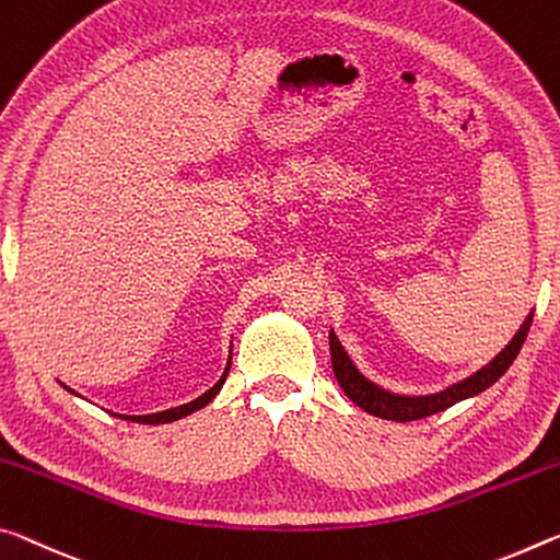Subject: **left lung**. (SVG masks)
<instances>
[{"label":"left lung","mask_w":560,"mask_h":560,"mask_svg":"<svg viewBox=\"0 0 560 560\" xmlns=\"http://www.w3.org/2000/svg\"><path fill=\"white\" fill-rule=\"evenodd\" d=\"M530 322H534V314L526 316V322L521 324V328L513 336L511 343L495 357L491 363H486L481 371H476L474 376H468L458 384L448 386L446 392L441 394H431V396H398L392 392H384V388L371 384L369 378H363L357 366H353L349 353L343 351V346L336 339L334 331H328V346H331V366H334V376L339 381V386L343 388V394L351 398L353 404L371 416H378V419L386 421H416V419H425V416H433L439 411H446L464 398L478 396L486 392L488 386H493L499 381L513 359L518 357L523 341H526Z\"/></svg>","instance_id":"1"}]
</instances>
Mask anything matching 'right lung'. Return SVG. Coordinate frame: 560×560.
Masks as SVG:
<instances>
[{
	"label": "right lung",
	"instance_id": "1",
	"mask_svg": "<svg viewBox=\"0 0 560 560\" xmlns=\"http://www.w3.org/2000/svg\"><path fill=\"white\" fill-rule=\"evenodd\" d=\"M229 366H232V363H226V371L224 374H221V378L217 381L214 386L209 388L207 394H201L199 398H194V401H189V404H184V406H176V408H168V411H159V413H149V416H119V419H127V421H135V423H168V421H176V419H184V416H189V413H194V411H199V408H203L207 406L211 398H214L217 394H219V388L224 386V381H226V374H229ZM117 416V413H114Z\"/></svg>",
	"mask_w": 560,
	"mask_h": 560
}]
</instances>
